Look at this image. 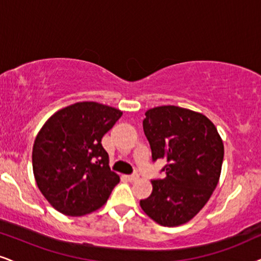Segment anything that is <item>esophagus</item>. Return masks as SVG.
Returning a JSON list of instances; mask_svg holds the SVG:
<instances>
[{"mask_svg": "<svg viewBox=\"0 0 261 261\" xmlns=\"http://www.w3.org/2000/svg\"><path fill=\"white\" fill-rule=\"evenodd\" d=\"M127 179L129 180V181H136V180L139 179V175H138V174H132V175H127Z\"/></svg>", "mask_w": 261, "mask_h": 261, "instance_id": "34e87169", "label": "esophagus"}]
</instances>
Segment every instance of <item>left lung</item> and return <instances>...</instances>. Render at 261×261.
I'll list each match as a JSON object with an SVG mask.
<instances>
[{"mask_svg": "<svg viewBox=\"0 0 261 261\" xmlns=\"http://www.w3.org/2000/svg\"><path fill=\"white\" fill-rule=\"evenodd\" d=\"M144 133L152 161L165 159L166 176L151 180L152 194L140 207L162 226H179L204 207L219 181L224 144L204 115L174 105L145 112Z\"/></svg>", "mask_w": 261, "mask_h": 261, "instance_id": "8db88e82", "label": "left lung"}]
</instances>
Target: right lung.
I'll list each match as a JSON object with an SVG mask.
<instances>
[{
	"instance_id": "add662e5",
	"label": "right lung",
	"mask_w": 261,
	"mask_h": 261,
	"mask_svg": "<svg viewBox=\"0 0 261 261\" xmlns=\"http://www.w3.org/2000/svg\"><path fill=\"white\" fill-rule=\"evenodd\" d=\"M121 116L111 106L76 102L50 116L38 132L32 169L42 195L58 212L70 217L92 213L120 182L101 138Z\"/></svg>"
}]
</instances>
